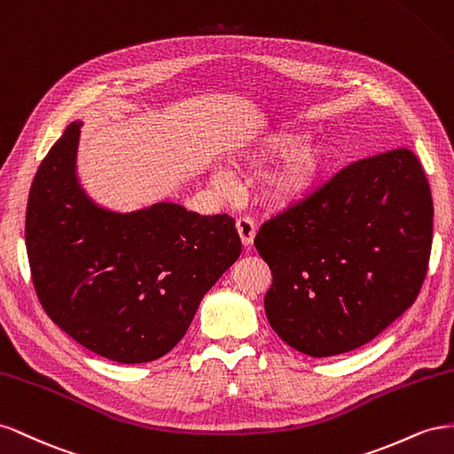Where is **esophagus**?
Here are the masks:
<instances>
[{
  "instance_id": "34e87169",
  "label": "esophagus",
  "mask_w": 454,
  "mask_h": 454,
  "mask_svg": "<svg viewBox=\"0 0 454 454\" xmlns=\"http://www.w3.org/2000/svg\"><path fill=\"white\" fill-rule=\"evenodd\" d=\"M236 228H238V234H239L241 243L245 245V247L253 245V239H254V234H256V228H254L253 220L249 216H241V218L236 220Z\"/></svg>"
}]
</instances>
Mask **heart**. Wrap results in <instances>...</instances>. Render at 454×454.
<instances>
[{"label": "heart", "mask_w": 454, "mask_h": 454, "mask_svg": "<svg viewBox=\"0 0 454 454\" xmlns=\"http://www.w3.org/2000/svg\"><path fill=\"white\" fill-rule=\"evenodd\" d=\"M301 131H278L261 138L243 153L253 163L284 158L274 169L264 175L261 183V196L274 207H289L306 200L325 180L334 165L336 150L327 138L304 142ZM218 188L226 186L224 175H215Z\"/></svg>", "instance_id": "heart-1"}]
</instances>
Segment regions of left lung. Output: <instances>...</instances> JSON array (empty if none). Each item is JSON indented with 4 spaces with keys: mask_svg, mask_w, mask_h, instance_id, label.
Listing matches in <instances>:
<instances>
[{
    "mask_svg": "<svg viewBox=\"0 0 454 454\" xmlns=\"http://www.w3.org/2000/svg\"><path fill=\"white\" fill-rule=\"evenodd\" d=\"M432 230L430 184L409 148L346 165L258 230L271 329L312 357L367 344L417 301Z\"/></svg>",
    "mask_w": 454,
    "mask_h": 454,
    "instance_id": "obj_1",
    "label": "left lung"
}]
</instances>
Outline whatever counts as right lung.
<instances>
[{"instance_id":"right-lung-1","label":"right lung","mask_w":454,"mask_h":454,"mask_svg":"<svg viewBox=\"0 0 454 454\" xmlns=\"http://www.w3.org/2000/svg\"><path fill=\"white\" fill-rule=\"evenodd\" d=\"M82 121L37 169L26 207V251L47 316L90 352L146 364L180 342L216 279L241 254L234 218L176 203L102 209L75 175Z\"/></svg>"}]
</instances>
